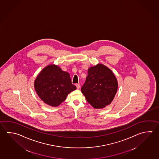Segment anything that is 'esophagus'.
<instances>
[{
  "instance_id": "1",
  "label": "esophagus",
  "mask_w": 159,
  "mask_h": 159,
  "mask_svg": "<svg viewBox=\"0 0 159 159\" xmlns=\"http://www.w3.org/2000/svg\"><path fill=\"white\" fill-rule=\"evenodd\" d=\"M75 86H76V87H77V89H79L80 88V84H75Z\"/></svg>"
}]
</instances>
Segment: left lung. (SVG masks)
<instances>
[{"mask_svg":"<svg viewBox=\"0 0 159 159\" xmlns=\"http://www.w3.org/2000/svg\"><path fill=\"white\" fill-rule=\"evenodd\" d=\"M117 89L118 82L112 71L98 64L88 69L81 91L90 105L95 109H101L111 102Z\"/></svg>","mask_w":159,"mask_h":159,"instance_id":"left-lung-1","label":"left lung"}]
</instances>
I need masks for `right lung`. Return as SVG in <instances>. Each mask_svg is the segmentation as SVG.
Returning a JSON list of instances; mask_svg holds the SVG:
<instances>
[{
	"label": "right lung",
	"instance_id": "right-lung-1",
	"mask_svg": "<svg viewBox=\"0 0 159 159\" xmlns=\"http://www.w3.org/2000/svg\"><path fill=\"white\" fill-rule=\"evenodd\" d=\"M34 86L39 98L52 107L59 105L68 93L76 89L69 73L55 65H49L42 70L35 80Z\"/></svg>",
	"mask_w": 159,
	"mask_h": 159
}]
</instances>
